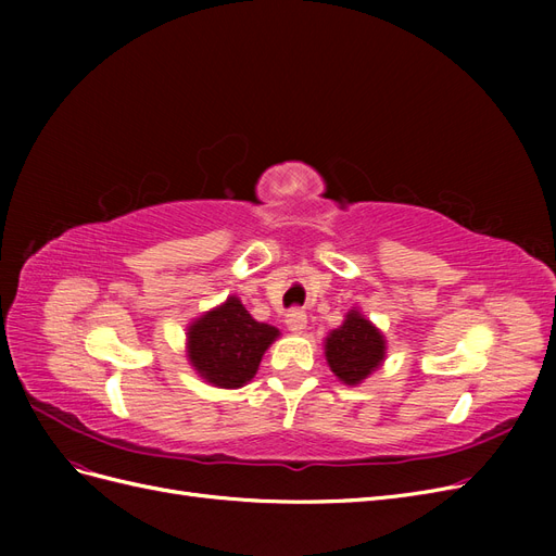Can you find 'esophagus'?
Returning <instances> with one entry per match:
<instances>
[{
    "instance_id": "obj_1",
    "label": "esophagus",
    "mask_w": 556,
    "mask_h": 556,
    "mask_svg": "<svg viewBox=\"0 0 556 556\" xmlns=\"http://www.w3.org/2000/svg\"><path fill=\"white\" fill-rule=\"evenodd\" d=\"M285 323H288L290 331L299 333L301 329H306V323H308V317H306V313H304V311H301V308H292V311L288 313V319H285Z\"/></svg>"
}]
</instances>
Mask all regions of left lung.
I'll return each mask as SVG.
<instances>
[{"label":"left lung","instance_id":"obj_1","mask_svg":"<svg viewBox=\"0 0 556 556\" xmlns=\"http://www.w3.org/2000/svg\"><path fill=\"white\" fill-rule=\"evenodd\" d=\"M325 350L331 371L345 384H359L380 366L384 357V339L366 317L352 311L343 327L329 333Z\"/></svg>","mask_w":556,"mask_h":556}]
</instances>
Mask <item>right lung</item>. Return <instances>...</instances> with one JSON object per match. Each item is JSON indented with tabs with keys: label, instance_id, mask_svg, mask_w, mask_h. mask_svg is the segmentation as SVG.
I'll return each mask as SVG.
<instances>
[{
	"label": "right lung",
	"instance_id": "1",
	"mask_svg": "<svg viewBox=\"0 0 556 556\" xmlns=\"http://www.w3.org/2000/svg\"><path fill=\"white\" fill-rule=\"evenodd\" d=\"M278 329L257 323L237 296L199 317L188 331V357L201 378L237 390L257 374L262 355Z\"/></svg>",
	"mask_w": 556,
	"mask_h": 556
}]
</instances>
